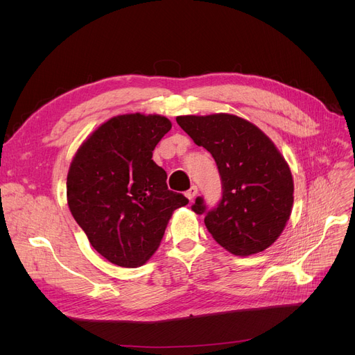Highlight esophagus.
Masks as SVG:
<instances>
[{
	"mask_svg": "<svg viewBox=\"0 0 355 355\" xmlns=\"http://www.w3.org/2000/svg\"><path fill=\"white\" fill-rule=\"evenodd\" d=\"M198 194V189H197V185H191V189L190 190H187L185 191V197H187L189 200H193L196 196Z\"/></svg>",
	"mask_w": 355,
	"mask_h": 355,
	"instance_id": "obj_1",
	"label": "esophagus"
}]
</instances>
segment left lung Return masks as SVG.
Returning a JSON list of instances; mask_svg holds the SVG:
<instances>
[{"mask_svg": "<svg viewBox=\"0 0 355 355\" xmlns=\"http://www.w3.org/2000/svg\"><path fill=\"white\" fill-rule=\"evenodd\" d=\"M191 139L213 155L223 184L216 209L201 197L193 211L220 246L236 256L263 252L284 232L293 206L291 168L275 144L252 122L230 114L177 116Z\"/></svg>", "mask_w": 355, "mask_h": 355, "instance_id": "8db88e82", "label": "left lung"}]
</instances>
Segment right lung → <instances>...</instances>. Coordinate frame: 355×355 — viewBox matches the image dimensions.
<instances>
[{"label":"right lung","mask_w":355,"mask_h":355,"mask_svg":"<svg viewBox=\"0 0 355 355\" xmlns=\"http://www.w3.org/2000/svg\"><path fill=\"white\" fill-rule=\"evenodd\" d=\"M161 115L110 118L79 146L67 174V204L90 245L110 263L142 266L168 220L189 200L168 190L153 151L171 129Z\"/></svg>","instance_id":"right-lung-1"}]
</instances>
